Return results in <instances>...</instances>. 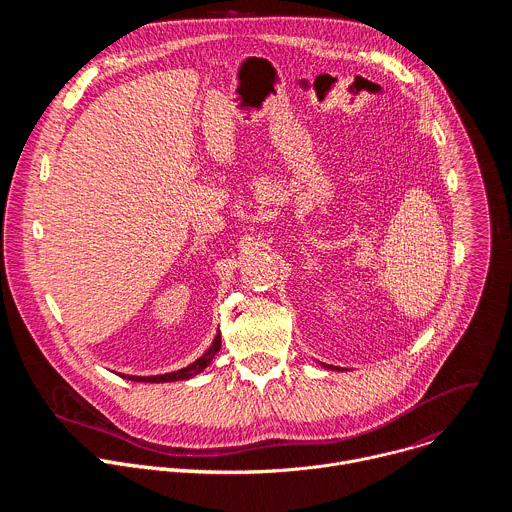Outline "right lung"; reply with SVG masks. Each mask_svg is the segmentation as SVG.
Segmentation results:
<instances>
[{
  "label": "right lung",
  "mask_w": 512,
  "mask_h": 512,
  "mask_svg": "<svg viewBox=\"0 0 512 512\" xmlns=\"http://www.w3.org/2000/svg\"><path fill=\"white\" fill-rule=\"evenodd\" d=\"M221 350V334H216V338H214V342H212V346L196 360V362H192V364H188L186 369H180V371H176V373H168V375H156V377H125L123 375V379H131V381H143V383H170V381H184V379H190V377H194V375H198V373H202L206 367H208V362L214 358V354Z\"/></svg>",
  "instance_id": "right-lung-1"
}]
</instances>
